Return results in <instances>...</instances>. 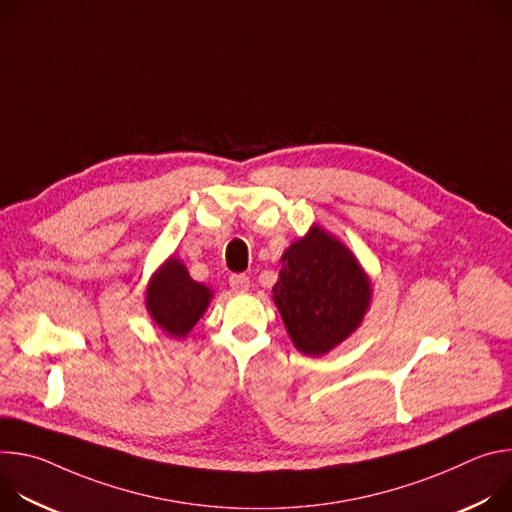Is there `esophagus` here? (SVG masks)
<instances>
[{
	"label": "esophagus",
	"mask_w": 512,
	"mask_h": 512,
	"mask_svg": "<svg viewBox=\"0 0 512 512\" xmlns=\"http://www.w3.org/2000/svg\"><path fill=\"white\" fill-rule=\"evenodd\" d=\"M249 277L245 275V273H233L231 277H229V285L233 287V291H239V294H243V291H247L249 289Z\"/></svg>",
	"instance_id": "obj_1"
}]
</instances>
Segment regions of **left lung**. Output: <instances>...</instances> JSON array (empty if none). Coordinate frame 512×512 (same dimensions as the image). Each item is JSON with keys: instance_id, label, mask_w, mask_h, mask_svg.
I'll list each match as a JSON object with an SVG mask.
<instances>
[{"instance_id": "obj_1", "label": "left lung", "mask_w": 512, "mask_h": 512, "mask_svg": "<svg viewBox=\"0 0 512 512\" xmlns=\"http://www.w3.org/2000/svg\"><path fill=\"white\" fill-rule=\"evenodd\" d=\"M273 300L296 348L318 356L340 344L362 320L371 283L352 253L314 227L283 257Z\"/></svg>"}]
</instances>
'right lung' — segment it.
Masks as SVG:
<instances>
[{"mask_svg": "<svg viewBox=\"0 0 512 512\" xmlns=\"http://www.w3.org/2000/svg\"><path fill=\"white\" fill-rule=\"evenodd\" d=\"M210 296V289L196 283L186 267L172 257L154 275L145 302H148L152 318L164 332L174 338H184L204 314Z\"/></svg>", "mask_w": 512, "mask_h": 512, "instance_id": "obj_1", "label": "right lung"}]
</instances>
